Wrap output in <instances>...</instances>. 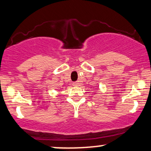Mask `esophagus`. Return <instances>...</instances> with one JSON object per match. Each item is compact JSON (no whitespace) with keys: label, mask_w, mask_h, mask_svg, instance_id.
Wrapping results in <instances>:
<instances>
[{"label":"esophagus","mask_w":151,"mask_h":151,"mask_svg":"<svg viewBox=\"0 0 151 151\" xmlns=\"http://www.w3.org/2000/svg\"><path fill=\"white\" fill-rule=\"evenodd\" d=\"M79 85V83L77 82H73V86H74V87H77V86Z\"/></svg>","instance_id":"34e87169"}]
</instances>
